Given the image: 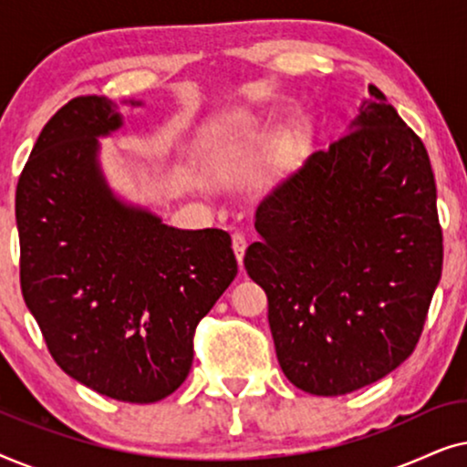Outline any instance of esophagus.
I'll list each match as a JSON object with an SVG mask.
<instances>
[{
	"label": "esophagus",
	"instance_id": "34e87169",
	"mask_svg": "<svg viewBox=\"0 0 467 467\" xmlns=\"http://www.w3.org/2000/svg\"><path fill=\"white\" fill-rule=\"evenodd\" d=\"M232 248L235 253V259L242 265V259H244V251H246V238L242 234H234L232 235Z\"/></svg>",
	"mask_w": 467,
	"mask_h": 467
}]
</instances>
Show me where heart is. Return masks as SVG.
<instances>
[{
  "mask_svg": "<svg viewBox=\"0 0 467 467\" xmlns=\"http://www.w3.org/2000/svg\"><path fill=\"white\" fill-rule=\"evenodd\" d=\"M254 125V120L251 119V120H242V123L235 127V130H232L229 133H225V138H221L219 142L214 144V155L216 157H227V155H232V152L238 149V142H240V138L244 136V133L251 130V127Z\"/></svg>",
  "mask_w": 467,
  "mask_h": 467,
  "instance_id": "b5f03b06",
  "label": "heart"
}]
</instances>
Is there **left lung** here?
Instances as JSON below:
<instances>
[{
    "mask_svg": "<svg viewBox=\"0 0 467 467\" xmlns=\"http://www.w3.org/2000/svg\"><path fill=\"white\" fill-rule=\"evenodd\" d=\"M368 91L347 133L259 203L261 240L244 257L285 376L325 398L412 355L442 276L430 155L385 95Z\"/></svg>",
    "mask_w": 467,
    "mask_h": 467,
    "instance_id": "8db88e82",
    "label": "left lung"
}]
</instances>
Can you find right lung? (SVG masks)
Returning a JSON list of instances; mask_svg holds the SVG:
<instances>
[{
  "mask_svg": "<svg viewBox=\"0 0 467 467\" xmlns=\"http://www.w3.org/2000/svg\"><path fill=\"white\" fill-rule=\"evenodd\" d=\"M142 106V101H130ZM119 106L87 95L44 125L16 187L21 289L63 372L119 401L174 393L193 334L238 274L223 229H176L114 193L99 138Z\"/></svg>",
  "mask_w": 467,
  "mask_h": 467,
  "instance_id": "1",
  "label": "right lung"
}]
</instances>
